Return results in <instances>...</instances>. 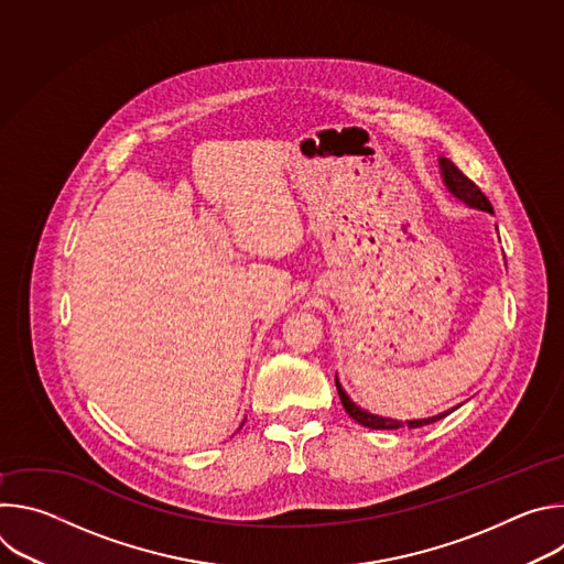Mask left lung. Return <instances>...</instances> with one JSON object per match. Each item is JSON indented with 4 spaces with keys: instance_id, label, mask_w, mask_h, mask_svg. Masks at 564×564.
Segmentation results:
<instances>
[{
    "instance_id": "1",
    "label": "left lung",
    "mask_w": 564,
    "mask_h": 564,
    "mask_svg": "<svg viewBox=\"0 0 564 564\" xmlns=\"http://www.w3.org/2000/svg\"><path fill=\"white\" fill-rule=\"evenodd\" d=\"M440 170H442L444 185L448 187V192H451L455 198H459V200L466 203L468 207H475V209L494 214V207H491L489 198H487L485 194H481L479 187H477L470 178H466V176L451 163L448 158H440ZM335 383H337L339 399H341V404H344L346 413H348L357 424H361V426H366V429H372V431H394V429H401L404 424H406L409 429H420V426L433 424V422H437V420L451 415V411H453V409H451V411L440 413V415H435V417H429V420H411V422H399V420H390V417H379V415H372V413L359 409V406L355 404V401L346 394V390L341 388V383H339L337 377H335Z\"/></svg>"
}]
</instances>
